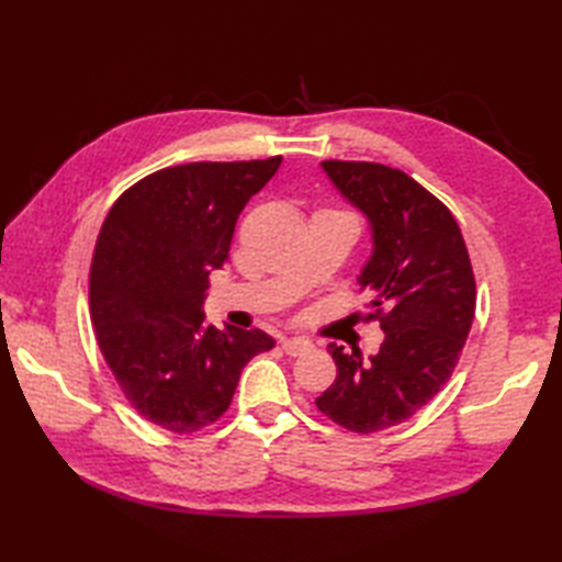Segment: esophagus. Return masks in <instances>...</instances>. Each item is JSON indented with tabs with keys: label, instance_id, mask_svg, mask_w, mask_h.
I'll list each match as a JSON object with an SVG mask.
<instances>
[{
	"label": "esophagus",
	"instance_id": "esophagus-1",
	"mask_svg": "<svg viewBox=\"0 0 562 562\" xmlns=\"http://www.w3.org/2000/svg\"><path fill=\"white\" fill-rule=\"evenodd\" d=\"M314 345L308 342V340H302V338H290V340H282V350H284V355H290V357H296V355H304V352H308L312 350Z\"/></svg>",
	"mask_w": 562,
	"mask_h": 562
}]
</instances>
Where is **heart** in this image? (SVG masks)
<instances>
[{
  "label": "heart",
  "mask_w": 562,
  "mask_h": 562,
  "mask_svg": "<svg viewBox=\"0 0 562 562\" xmlns=\"http://www.w3.org/2000/svg\"><path fill=\"white\" fill-rule=\"evenodd\" d=\"M326 212H338V214H345V217H352V214H348V212H340V210H326ZM355 220V217H352Z\"/></svg>",
  "instance_id": "1"
}]
</instances>
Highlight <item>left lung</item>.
I'll use <instances>...</instances> for the list:
<instances>
[{
    "instance_id": "1",
    "label": "left lung",
    "mask_w": 562,
    "mask_h": 562,
    "mask_svg": "<svg viewBox=\"0 0 562 562\" xmlns=\"http://www.w3.org/2000/svg\"><path fill=\"white\" fill-rule=\"evenodd\" d=\"M324 169L372 222L364 321H379L386 336L367 364L328 345L338 374L316 408L350 432L374 435L408 420L449 381L473 324L475 278L453 214L415 178L374 161L328 159Z\"/></svg>"
}]
</instances>
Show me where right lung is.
I'll return each instance as SVG.
<instances>
[{"label": "right lung", "instance_id": "add662e5", "mask_svg": "<svg viewBox=\"0 0 562 562\" xmlns=\"http://www.w3.org/2000/svg\"><path fill=\"white\" fill-rule=\"evenodd\" d=\"M280 161L154 171L115 200L101 226L89 272L97 342L127 403L173 435L217 423L241 369L274 345L258 328L217 330L200 306L210 272L229 260L238 214Z\"/></svg>", "mask_w": 562, "mask_h": 562}]
</instances>
